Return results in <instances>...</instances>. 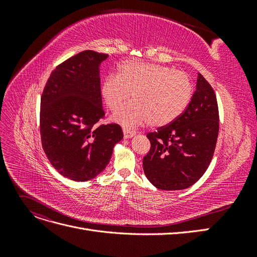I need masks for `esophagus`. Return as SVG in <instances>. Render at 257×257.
Wrapping results in <instances>:
<instances>
[{"label":"esophagus","instance_id":"34e87169","mask_svg":"<svg viewBox=\"0 0 257 257\" xmlns=\"http://www.w3.org/2000/svg\"><path fill=\"white\" fill-rule=\"evenodd\" d=\"M123 135H124V138L127 139V138L134 137V136L136 135V133H135V132H133V131H128V130L124 128V130H123Z\"/></svg>","mask_w":257,"mask_h":257}]
</instances>
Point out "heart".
Segmentation results:
<instances>
[{
	"label": "heart",
	"instance_id": "b5f03b06",
	"mask_svg": "<svg viewBox=\"0 0 257 257\" xmlns=\"http://www.w3.org/2000/svg\"><path fill=\"white\" fill-rule=\"evenodd\" d=\"M100 93L107 107L116 110L133 94V103L122 107L112 120L125 128L151 124L161 127L173 123L188 106L192 83L188 75L174 68L127 61L118 75H108Z\"/></svg>",
	"mask_w": 257,
	"mask_h": 257
}]
</instances>
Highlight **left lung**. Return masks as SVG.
<instances>
[{"instance_id":"1","label":"left lung","mask_w":257,"mask_h":257,"mask_svg":"<svg viewBox=\"0 0 257 257\" xmlns=\"http://www.w3.org/2000/svg\"><path fill=\"white\" fill-rule=\"evenodd\" d=\"M219 135V108L211 85L198 73L196 91L182 114L149 133L151 148L143 160L155 188L177 191L197 182L212 160Z\"/></svg>"}]
</instances>
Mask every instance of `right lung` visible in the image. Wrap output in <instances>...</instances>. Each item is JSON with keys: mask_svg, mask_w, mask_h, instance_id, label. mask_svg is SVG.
<instances>
[{"mask_svg": "<svg viewBox=\"0 0 257 257\" xmlns=\"http://www.w3.org/2000/svg\"><path fill=\"white\" fill-rule=\"evenodd\" d=\"M108 54L84 50L51 73L41 98L44 151L59 174L74 181L95 178L123 138L118 124L104 118L99 67Z\"/></svg>", "mask_w": 257, "mask_h": 257, "instance_id": "1", "label": "right lung"}]
</instances>
